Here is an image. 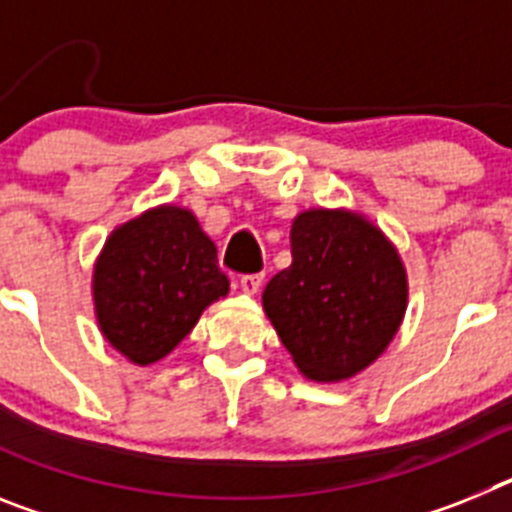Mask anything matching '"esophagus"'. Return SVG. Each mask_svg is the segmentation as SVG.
<instances>
[{
	"mask_svg": "<svg viewBox=\"0 0 512 512\" xmlns=\"http://www.w3.org/2000/svg\"><path fill=\"white\" fill-rule=\"evenodd\" d=\"M261 282H264V274H243L241 289L246 292V295H256L261 287Z\"/></svg>",
	"mask_w": 512,
	"mask_h": 512,
	"instance_id": "obj_1",
	"label": "esophagus"
}]
</instances>
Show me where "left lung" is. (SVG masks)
<instances>
[{
  "label": "left lung",
  "instance_id": "1",
  "mask_svg": "<svg viewBox=\"0 0 512 512\" xmlns=\"http://www.w3.org/2000/svg\"><path fill=\"white\" fill-rule=\"evenodd\" d=\"M408 307V277L382 230L346 210L292 223V264L264 289V310L300 372L354 377L390 346Z\"/></svg>",
  "mask_w": 512,
  "mask_h": 512
}]
</instances>
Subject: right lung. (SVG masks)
<instances>
[{"label": "right lung", "mask_w": 512, "mask_h": 512, "mask_svg": "<svg viewBox=\"0 0 512 512\" xmlns=\"http://www.w3.org/2000/svg\"><path fill=\"white\" fill-rule=\"evenodd\" d=\"M104 338L135 364L164 359L210 302L228 295L215 243L182 207H156L107 238L94 266Z\"/></svg>", "instance_id": "add662e5"}]
</instances>
